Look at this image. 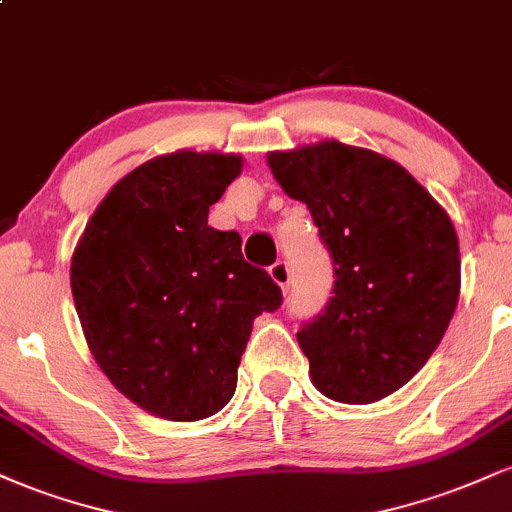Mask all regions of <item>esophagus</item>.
<instances>
[{
  "label": "esophagus",
  "mask_w": 512,
  "mask_h": 512,
  "mask_svg": "<svg viewBox=\"0 0 512 512\" xmlns=\"http://www.w3.org/2000/svg\"><path fill=\"white\" fill-rule=\"evenodd\" d=\"M269 276H272V279L276 281V284L281 286V291H289V284H291V269H289V264H286L284 260H279V262H274L272 267H269Z\"/></svg>",
  "instance_id": "obj_1"
}]
</instances>
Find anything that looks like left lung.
<instances>
[{"label": "left lung", "instance_id": "obj_1", "mask_svg": "<svg viewBox=\"0 0 512 512\" xmlns=\"http://www.w3.org/2000/svg\"><path fill=\"white\" fill-rule=\"evenodd\" d=\"M284 192L310 209L334 264L325 310L298 344L310 378L344 404L378 402L438 349L460 298L450 216L399 163L320 142L267 156Z\"/></svg>", "mask_w": 512, "mask_h": 512}]
</instances>
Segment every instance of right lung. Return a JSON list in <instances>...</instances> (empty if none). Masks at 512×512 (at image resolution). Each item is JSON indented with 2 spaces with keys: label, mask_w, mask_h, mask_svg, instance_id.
<instances>
[{
  "label": "right lung",
  "mask_w": 512,
  "mask_h": 512,
  "mask_svg": "<svg viewBox=\"0 0 512 512\" xmlns=\"http://www.w3.org/2000/svg\"><path fill=\"white\" fill-rule=\"evenodd\" d=\"M236 154L175 151L127 173L72 257V296L93 358L127 399L170 421L231 402L260 313L281 289L243 260L236 231L207 223L240 175Z\"/></svg>",
  "instance_id": "obj_1"
}]
</instances>
